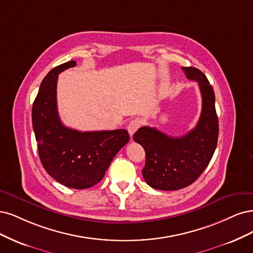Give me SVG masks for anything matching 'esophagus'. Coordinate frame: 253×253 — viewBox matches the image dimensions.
I'll use <instances>...</instances> for the list:
<instances>
[{"label":"esophagus","mask_w":253,"mask_h":253,"mask_svg":"<svg viewBox=\"0 0 253 253\" xmlns=\"http://www.w3.org/2000/svg\"><path fill=\"white\" fill-rule=\"evenodd\" d=\"M140 126H141V121L140 120L135 119V120H132L131 122H130V123L127 126V130H128L130 136H132L134 134V132L136 131L138 128H140Z\"/></svg>","instance_id":"esophagus-1"}]
</instances>
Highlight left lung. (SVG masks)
Segmentation results:
<instances>
[{"mask_svg":"<svg viewBox=\"0 0 253 253\" xmlns=\"http://www.w3.org/2000/svg\"><path fill=\"white\" fill-rule=\"evenodd\" d=\"M187 79L197 81L202 94V112L195 126L180 137L157 128L141 127L133 140L146 153L142 170L146 183L154 189L177 190L191 185L212 159L218 137L215 96L206 76L194 67H182Z\"/></svg>","mask_w":253,"mask_h":253,"instance_id":"8db88e82","label":"left lung"}]
</instances>
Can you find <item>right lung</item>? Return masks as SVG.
I'll return each instance as SVG.
<instances>
[{
  "instance_id": "obj_1",
  "label": "right lung",
  "mask_w": 253,
  "mask_h": 253,
  "mask_svg": "<svg viewBox=\"0 0 253 253\" xmlns=\"http://www.w3.org/2000/svg\"><path fill=\"white\" fill-rule=\"evenodd\" d=\"M76 65L69 61L47 73L32 105V126L47 173L69 188L86 189L104 177L129 134L125 129L82 132L62 124L56 106L58 76Z\"/></svg>"
}]
</instances>
